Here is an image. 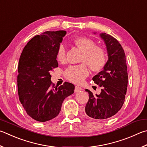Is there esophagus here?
<instances>
[{
  "mask_svg": "<svg viewBox=\"0 0 147 147\" xmlns=\"http://www.w3.org/2000/svg\"><path fill=\"white\" fill-rule=\"evenodd\" d=\"M82 90V88L78 86H75V89H74V92H79Z\"/></svg>",
  "mask_w": 147,
  "mask_h": 147,
  "instance_id": "1",
  "label": "esophagus"
}]
</instances>
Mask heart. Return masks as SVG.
Here are the masks:
<instances>
[{
    "mask_svg": "<svg viewBox=\"0 0 147 147\" xmlns=\"http://www.w3.org/2000/svg\"><path fill=\"white\" fill-rule=\"evenodd\" d=\"M74 44L83 53L80 60L83 63L69 66L65 69L64 75L67 80L79 84L84 82L89 74L86 64L92 71H101L107 63L108 56L103 47L96 46V42L89 37H78L74 40ZM56 57L58 62H65V48L63 44L58 47Z\"/></svg>",
    "mask_w": 147,
    "mask_h": 147,
    "instance_id": "obj_1",
    "label": "heart"
}]
</instances>
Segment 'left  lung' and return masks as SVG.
Masks as SVG:
<instances>
[{"mask_svg":"<svg viewBox=\"0 0 147 147\" xmlns=\"http://www.w3.org/2000/svg\"><path fill=\"white\" fill-rule=\"evenodd\" d=\"M106 44L109 60L103 70L92 78L101 87L100 94L85 89L89 99L85 106L88 116L97 119L111 118L123 105L128 84L126 57L124 50L117 40L105 33L100 34Z\"/></svg>","mask_w":147,"mask_h":147,"instance_id":"obj_1","label":"left lung"}]
</instances>
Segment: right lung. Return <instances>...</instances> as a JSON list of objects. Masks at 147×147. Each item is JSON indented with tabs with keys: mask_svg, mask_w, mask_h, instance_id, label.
<instances>
[{
	"mask_svg": "<svg viewBox=\"0 0 147 147\" xmlns=\"http://www.w3.org/2000/svg\"><path fill=\"white\" fill-rule=\"evenodd\" d=\"M66 31H46L29 40L21 53L18 67L19 100L28 115L45 122L57 117L74 85L65 82L55 87L50 73L58 67L57 52Z\"/></svg>",
	"mask_w": 147,
	"mask_h": 147,
	"instance_id": "obj_1",
	"label": "right lung"
}]
</instances>
